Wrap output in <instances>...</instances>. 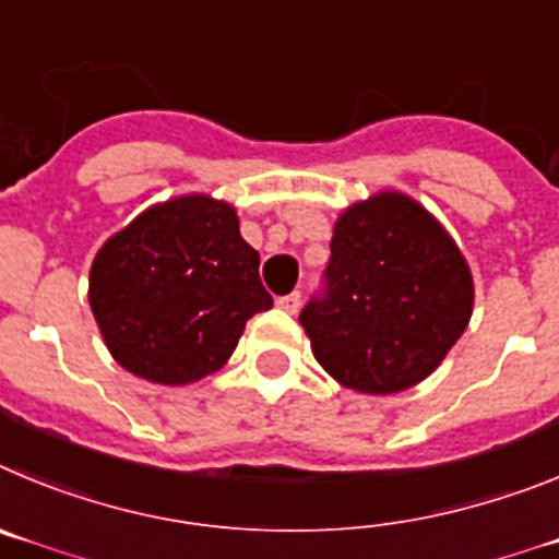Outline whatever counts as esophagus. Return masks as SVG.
Segmentation results:
<instances>
[{
    "label": "esophagus",
    "mask_w": 559,
    "mask_h": 559,
    "mask_svg": "<svg viewBox=\"0 0 559 559\" xmlns=\"http://www.w3.org/2000/svg\"><path fill=\"white\" fill-rule=\"evenodd\" d=\"M275 304H278V309H284V311H289V314H295V311L300 309V292H289V295H281V298L275 300Z\"/></svg>",
    "instance_id": "1"
}]
</instances>
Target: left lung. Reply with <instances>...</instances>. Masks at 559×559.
Listing matches in <instances>:
<instances>
[{"mask_svg": "<svg viewBox=\"0 0 559 559\" xmlns=\"http://www.w3.org/2000/svg\"><path fill=\"white\" fill-rule=\"evenodd\" d=\"M471 309L474 281L454 239L424 205L381 192L334 225L323 286L300 325L342 386L390 395L445 359Z\"/></svg>", "mask_w": 559, "mask_h": 559, "instance_id": "8db88e82", "label": "left lung"}]
</instances>
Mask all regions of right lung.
<instances>
[{
	"label": "right lung",
	"instance_id": "obj_1",
	"mask_svg": "<svg viewBox=\"0 0 559 559\" xmlns=\"http://www.w3.org/2000/svg\"><path fill=\"white\" fill-rule=\"evenodd\" d=\"M88 300L114 359L155 384L219 370L245 323L273 306L236 211L203 194L153 205L110 236Z\"/></svg>",
	"mask_w": 559,
	"mask_h": 559
}]
</instances>
